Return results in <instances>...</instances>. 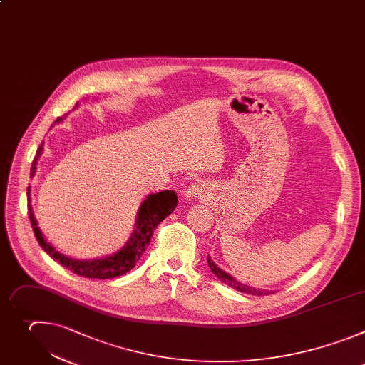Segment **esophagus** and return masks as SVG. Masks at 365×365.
Segmentation results:
<instances>
[{"label": "esophagus", "mask_w": 365, "mask_h": 365, "mask_svg": "<svg viewBox=\"0 0 365 365\" xmlns=\"http://www.w3.org/2000/svg\"><path fill=\"white\" fill-rule=\"evenodd\" d=\"M207 194L205 185L202 182H192L191 185H188V188L184 191V197L185 200L191 201L195 198H204Z\"/></svg>", "instance_id": "obj_1"}]
</instances>
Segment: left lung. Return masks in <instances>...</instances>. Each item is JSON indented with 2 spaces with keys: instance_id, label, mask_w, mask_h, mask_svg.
Here are the masks:
<instances>
[{
  "instance_id": "obj_1",
  "label": "left lung",
  "mask_w": 365,
  "mask_h": 365,
  "mask_svg": "<svg viewBox=\"0 0 365 365\" xmlns=\"http://www.w3.org/2000/svg\"><path fill=\"white\" fill-rule=\"evenodd\" d=\"M207 263H208V267L211 269V272L220 279L223 283H226L227 286L239 290V292H243V294H247V295H256V297H262V295H267L270 294L269 290H263V289H256V287H252V286H247L239 280H236L233 276H230L229 273H226L225 270H222L220 267H218L212 260L211 257L208 256L207 257ZM273 294V292H272Z\"/></svg>"
}]
</instances>
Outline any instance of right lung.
I'll return each instance as SVG.
<instances>
[{"label": "right lung", "instance_id": "add662e5", "mask_svg": "<svg viewBox=\"0 0 365 365\" xmlns=\"http://www.w3.org/2000/svg\"><path fill=\"white\" fill-rule=\"evenodd\" d=\"M79 102L76 103V106ZM63 118H57V122H61ZM43 145L44 142L40 143V147L36 153L33 165H31V177L36 174V165L37 161L43 153ZM27 198H29V215H30V223L34 232V236L41 246V249L56 262H58L61 266L66 269L71 270L73 273H76L83 277H91V279H112L122 276L128 273L130 269L135 267L136 262L140 259L142 253L147 249V246L151 243V237L154 235L155 227L164 220L165 217H168L177 207L178 198L174 191H160L157 194H150L147 198H145L138 210V217H136V225L135 230L130 236V239L125 243L122 249H119L116 253L102 257V259H93V260H78V259H71L67 257L66 255L57 252L43 236L38 223L34 217L33 208H31V200H30V187L27 188Z\"/></svg>", "mask_w": 365, "mask_h": 365}]
</instances>
